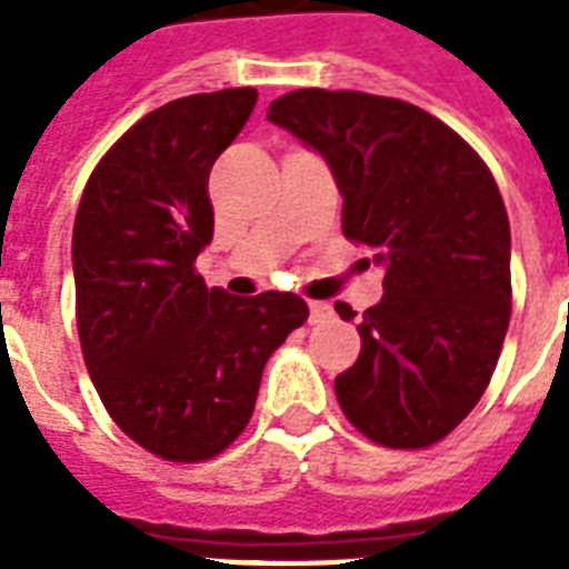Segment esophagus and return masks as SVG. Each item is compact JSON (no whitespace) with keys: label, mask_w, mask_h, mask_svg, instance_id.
Returning <instances> with one entry per match:
<instances>
[{"label":"esophagus","mask_w":569,"mask_h":569,"mask_svg":"<svg viewBox=\"0 0 569 569\" xmlns=\"http://www.w3.org/2000/svg\"><path fill=\"white\" fill-rule=\"evenodd\" d=\"M333 316V307L328 301H310V321L319 325V321H328Z\"/></svg>","instance_id":"esophagus-1"}]
</instances>
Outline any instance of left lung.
Here are the masks:
<instances>
[{
	"instance_id": "obj_1",
	"label": "left lung",
	"mask_w": 569,
	"mask_h": 569,
	"mask_svg": "<svg viewBox=\"0 0 569 569\" xmlns=\"http://www.w3.org/2000/svg\"><path fill=\"white\" fill-rule=\"evenodd\" d=\"M268 120L328 162L346 239L383 266L360 357L333 383L342 413L389 449L442 440L485 396L511 321V227L493 173L455 129L392 97L301 88ZM337 312L357 316L342 301Z\"/></svg>"
}]
</instances>
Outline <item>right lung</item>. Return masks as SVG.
I'll use <instances>...</instances> for the list:
<instances>
[{"label":"right lung","instance_id":"obj_1","mask_svg":"<svg viewBox=\"0 0 569 569\" xmlns=\"http://www.w3.org/2000/svg\"><path fill=\"white\" fill-rule=\"evenodd\" d=\"M257 106V88L164 102L102 156L73 223L84 366L127 437L194 463L230 446L257 405L268 357L310 310L292 292L206 289L209 171Z\"/></svg>","mask_w":569,"mask_h":569}]
</instances>
